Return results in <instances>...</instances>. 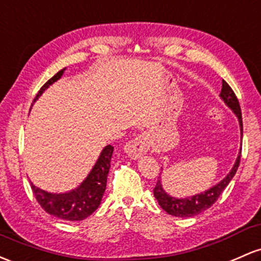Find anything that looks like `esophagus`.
Instances as JSON below:
<instances>
[{"label": "esophagus", "mask_w": 261, "mask_h": 261, "mask_svg": "<svg viewBox=\"0 0 261 261\" xmlns=\"http://www.w3.org/2000/svg\"><path fill=\"white\" fill-rule=\"evenodd\" d=\"M147 150H148V141L144 135L136 136L135 139L126 142V145L124 146V151L126 152V154L133 160L140 159L142 154L147 152Z\"/></svg>", "instance_id": "esophagus-1"}]
</instances>
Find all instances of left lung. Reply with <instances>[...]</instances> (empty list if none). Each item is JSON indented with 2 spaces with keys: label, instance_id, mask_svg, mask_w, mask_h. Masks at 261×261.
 I'll return each instance as SVG.
<instances>
[{
  "label": "left lung",
  "instance_id": "left-lung-1",
  "mask_svg": "<svg viewBox=\"0 0 261 261\" xmlns=\"http://www.w3.org/2000/svg\"><path fill=\"white\" fill-rule=\"evenodd\" d=\"M220 98L224 100L225 104L233 110V113L236 114L238 120H239L240 130H242V136H243V120H242V110H240L239 101H238L237 95L234 94L233 89L229 87V84L225 80L222 82V91H220ZM242 152V150H240ZM240 152L238 156L236 163H234L231 171L227 174L225 178H223L218 185H216L214 187L210 188L208 191L203 192L200 194H196V196L188 197V198H174L171 197L170 194L166 193L163 191L161 181H157L156 186L153 188V196L154 198L159 200V204L161 205L163 211L167 212L168 214L174 217H182V218H187V217H194L197 214L202 213L203 211L208 210L212 205L216 203V200L219 198L220 193L224 191V188L229 185V182L231 181V178L236 174L238 167H239L240 163ZM160 178V177H159Z\"/></svg>",
  "mask_w": 261,
  "mask_h": 261
}]
</instances>
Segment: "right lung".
<instances>
[{
	"label": "right lung",
	"mask_w": 261,
	"mask_h": 261,
	"mask_svg": "<svg viewBox=\"0 0 261 261\" xmlns=\"http://www.w3.org/2000/svg\"><path fill=\"white\" fill-rule=\"evenodd\" d=\"M65 69L59 70L54 76L48 80L38 91L34 101L42 95L43 91L58 79H61ZM114 147L111 145L105 146L100 153L98 161L87 178L75 190L67 193H48V192L36 187L31 183L34 197L39 205L50 216L63 220H83L98 210L107 188L108 173L110 168L111 156Z\"/></svg>",
	"instance_id": "add662e5"
}]
</instances>
